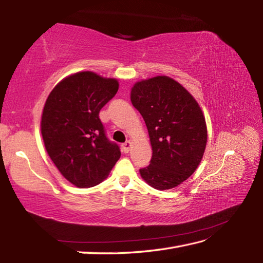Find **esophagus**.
<instances>
[{"mask_svg": "<svg viewBox=\"0 0 263 263\" xmlns=\"http://www.w3.org/2000/svg\"><path fill=\"white\" fill-rule=\"evenodd\" d=\"M122 149H123V152H124L125 154H127L128 152H130V149H131V142L130 141H126V142H124L122 144Z\"/></svg>", "mask_w": 263, "mask_h": 263, "instance_id": "obj_1", "label": "esophagus"}]
</instances>
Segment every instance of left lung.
Segmentation results:
<instances>
[{
  "instance_id": "8db88e82",
  "label": "left lung",
  "mask_w": 263,
  "mask_h": 263,
  "mask_svg": "<svg viewBox=\"0 0 263 263\" xmlns=\"http://www.w3.org/2000/svg\"><path fill=\"white\" fill-rule=\"evenodd\" d=\"M132 105L143 117L153 147L142 178L157 190L177 186L197 170L205 149L206 126L200 106L168 77L137 82Z\"/></svg>"
}]
</instances>
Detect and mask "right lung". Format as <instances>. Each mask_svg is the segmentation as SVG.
<instances>
[{"label": "right lung", "instance_id": "right-lung-1", "mask_svg": "<svg viewBox=\"0 0 263 263\" xmlns=\"http://www.w3.org/2000/svg\"><path fill=\"white\" fill-rule=\"evenodd\" d=\"M117 90L115 79L79 72L61 81L44 106L41 126L47 154L78 187L102 182L121 157L120 146L106 136L99 119Z\"/></svg>", "mask_w": 263, "mask_h": 263}]
</instances>
